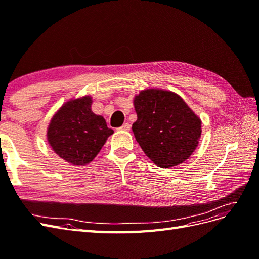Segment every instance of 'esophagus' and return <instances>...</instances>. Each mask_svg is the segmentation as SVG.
I'll return each mask as SVG.
<instances>
[{"label": "esophagus", "instance_id": "1", "mask_svg": "<svg viewBox=\"0 0 259 259\" xmlns=\"http://www.w3.org/2000/svg\"><path fill=\"white\" fill-rule=\"evenodd\" d=\"M119 130L124 131V132H128V131L131 130V124H128V123H124Z\"/></svg>", "mask_w": 259, "mask_h": 259}]
</instances>
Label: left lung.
<instances>
[{"label":"left lung","instance_id":"1","mask_svg":"<svg viewBox=\"0 0 259 259\" xmlns=\"http://www.w3.org/2000/svg\"><path fill=\"white\" fill-rule=\"evenodd\" d=\"M137 121L132 130L155 165L168 168L186 161L198 146L201 120L177 94L146 90L134 99Z\"/></svg>","mask_w":259,"mask_h":259}]
</instances>
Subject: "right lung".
Segmentation results:
<instances>
[{"label":"right lung","mask_w":259,"mask_h":259,"mask_svg":"<svg viewBox=\"0 0 259 259\" xmlns=\"http://www.w3.org/2000/svg\"><path fill=\"white\" fill-rule=\"evenodd\" d=\"M91 105L90 96L68 101L54 115L48 130L53 150L73 165L93 161L113 134L104 117L92 111Z\"/></svg>","instance_id":"obj_1"}]
</instances>
